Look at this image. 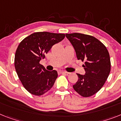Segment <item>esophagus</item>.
Masks as SVG:
<instances>
[{
	"label": "esophagus",
	"instance_id": "esophagus-1",
	"mask_svg": "<svg viewBox=\"0 0 121 121\" xmlns=\"http://www.w3.org/2000/svg\"><path fill=\"white\" fill-rule=\"evenodd\" d=\"M60 74H69V73H68V72L64 71H60Z\"/></svg>",
	"mask_w": 121,
	"mask_h": 121
}]
</instances>
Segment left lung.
<instances>
[{"instance_id": "8db88e82", "label": "left lung", "mask_w": 121, "mask_h": 121, "mask_svg": "<svg viewBox=\"0 0 121 121\" xmlns=\"http://www.w3.org/2000/svg\"><path fill=\"white\" fill-rule=\"evenodd\" d=\"M75 49L78 60L84 62L85 75L77 74L78 81L73 89L83 97H91L104 86L111 71L109 52L105 45L92 35L66 34Z\"/></svg>"}]
</instances>
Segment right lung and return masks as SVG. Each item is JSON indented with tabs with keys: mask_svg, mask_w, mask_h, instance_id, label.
<instances>
[{
	"mask_svg": "<svg viewBox=\"0 0 121 121\" xmlns=\"http://www.w3.org/2000/svg\"><path fill=\"white\" fill-rule=\"evenodd\" d=\"M65 37V34L37 32L25 37L18 46L15 55V69L23 87L32 95L40 96L53 86L57 71H48L39 62L53 45Z\"/></svg>",
	"mask_w": 121,
	"mask_h": 121,
	"instance_id": "1",
	"label": "right lung"
}]
</instances>
